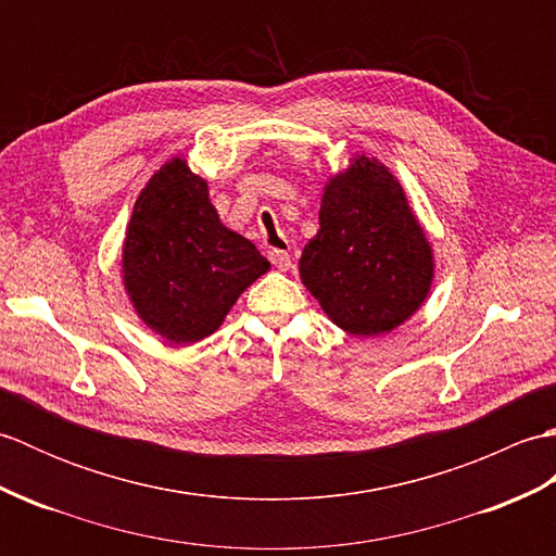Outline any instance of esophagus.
<instances>
[{
	"label": "esophagus",
	"mask_w": 556,
	"mask_h": 556,
	"mask_svg": "<svg viewBox=\"0 0 556 556\" xmlns=\"http://www.w3.org/2000/svg\"><path fill=\"white\" fill-rule=\"evenodd\" d=\"M269 260H271V265L281 271H287L291 267V255L287 251H269Z\"/></svg>",
	"instance_id": "34e87169"
}]
</instances>
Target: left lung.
Here are the masks:
<instances>
[{"label":"left lung","mask_w":556,"mask_h":556,"mask_svg":"<svg viewBox=\"0 0 556 556\" xmlns=\"http://www.w3.org/2000/svg\"><path fill=\"white\" fill-rule=\"evenodd\" d=\"M301 281L353 337L392 332L430 293L434 257L396 176L358 155L327 181L320 229L303 248Z\"/></svg>","instance_id":"8db88e82"}]
</instances>
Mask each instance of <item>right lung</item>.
Listing matches in <instances>:
<instances>
[{"mask_svg":"<svg viewBox=\"0 0 556 556\" xmlns=\"http://www.w3.org/2000/svg\"><path fill=\"white\" fill-rule=\"evenodd\" d=\"M267 269L257 248L219 222L207 181L186 160L152 174L122 251L124 289L152 332L176 346L210 337Z\"/></svg>","mask_w":556,"mask_h":556,"instance_id":"add662e5","label":"right lung"}]
</instances>
